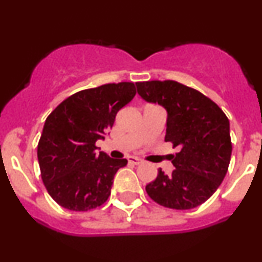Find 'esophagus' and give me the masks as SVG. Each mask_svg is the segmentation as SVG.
Returning a JSON list of instances; mask_svg holds the SVG:
<instances>
[{"label":"esophagus","instance_id":"34e87169","mask_svg":"<svg viewBox=\"0 0 262 262\" xmlns=\"http://www.w3.org/2000/svg\"><path fill=\"white\" fill-rule=\"evenodd\" d=\"M128 161H129V163H133V165H139V163H141V160L138 159V157H135V156L128 157Z\"/></svg>","mask_w":262,"mask_h":262}]
</instances>
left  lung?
I'll list each match as a JSON object with an SVG mask.
<instances>
[{
    "mask_svg": "<svg viewBox=\"0 0 262 262\" xmlns=\"http://www.w3.org/2000/svg\"><path fill=\"white\" fill-rule=\"evenodd\" d=\"M145 101L159 103L167 111L165 141L178 147L171 155L172 174L159 169L146 185L155 203L176 210L204 204L217 190L232 155L229 121L219 106L200 91L174 80L137 83Z\"/></svg>",
    "mask_w": 262,
    "mask_h": 262,
    "instance_id": "8db88e82",
    "label": "left lung"
}]
</instances>
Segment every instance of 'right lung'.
<instances>
[{"label":"right lung","mask_w":262,"mask_h":262,"mask_svg":"<svg viewBox=\"0 0 262 262\" xmlns=\"http://www.w3.org/2000/svg\"><path fill=\"white\" fill-rule=\"evenodd\" d=\"M137 94L134 83L105 84L78 91L46 118L37 145L43 184L58 205L72 211L101 206L111 194L113 178L125 159L97 154L116 115Z\"/></svg>","instance_id":"add662e5"}]
</instances>
